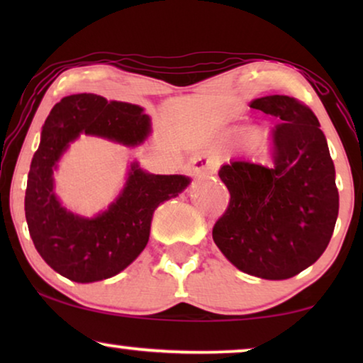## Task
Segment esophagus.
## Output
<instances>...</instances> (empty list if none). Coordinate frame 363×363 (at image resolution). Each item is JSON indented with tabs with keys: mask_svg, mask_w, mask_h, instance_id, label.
<instances>
[{
	"mask_svg": "<svg viewBox=\"0 0 363 363\" xmlns=\"http://www.w3.org/2000/svg\"><path fill=\"white\" fill-rule=\"evenodd\" d=\"M191 172L195 175H213L216 172V162L205 155L195 157L191 162Z\"/></svg>",
	"mask_w": 363,
	"mask_h": 363,
	"instance_id": "obj_1",
	"label": "esophagus"
}]
</instances>
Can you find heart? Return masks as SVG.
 I'll return each instance as SVG.
<instances>
[{"label": "heart", "mask_w": 363, "mask_h": 363, "mask_svg": "<svg viewBox=\"0 0 363 363\" xmlns=\"http://www.w3.org/2000/svg\"><path fill=\"white\" fill-rule=\"evenodd\" d=\"M257 142H259V145H261V143H262V140H261V138H259V140H257Z\"/></svg>", "instance_id": "heart-1"}]
</instances>
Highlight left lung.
Masks as SVG:
<instances>
[{
  "mask_svg": "<svg viewBox=\"0 0 363 363\" xmlns=\"http://www.w3.org/2000/svg\"><path fill=\"white\" fill-rule=\"evenodd\" d=\"M272 116L271 165L230 162L218 175L230 205L213 226V240L231 264L262 279H289L319 259L339 215L335 168L320 123L289 96L255 99Z\"/></svg>",
  "mask_w": 363,
  "mask_h": 363,
  "instance_id": "obj_1",
  "label": "left lung"
}]
</instances>
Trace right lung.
<instances>
[{
  "instance_id": "obj_1",
  "label": "right lung",
  "mask_w": 363,
  "mask_h": 363,
  "mask_svg": "<svg viewBox=\"0 0 363 363\" xmlns=\"http://www.w3.org/2000/svg\"><path fill=\"white\" fill-rule=\"evenodd\" d=\"M81 133L135 147L150 133V118L133 104L74 94L52 107L43 125L24 196L29 235L43 259L59 274L74 282H96L118 274L137 259L148 242L153 211L185 190L190 178L153 175L133 162L125 186L106 211L94 218L74 215L59 203L52 173Z\"/></svg>"
}]
</instances>
